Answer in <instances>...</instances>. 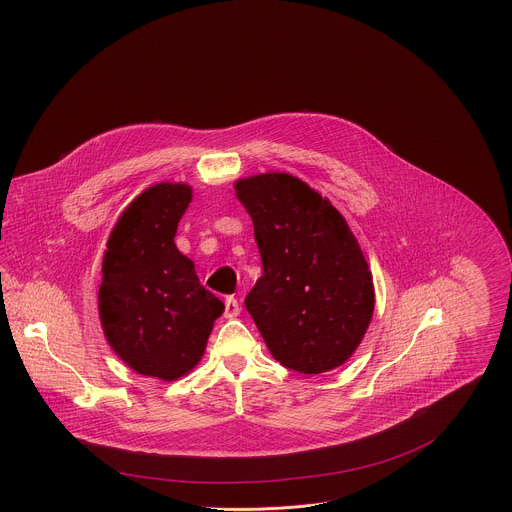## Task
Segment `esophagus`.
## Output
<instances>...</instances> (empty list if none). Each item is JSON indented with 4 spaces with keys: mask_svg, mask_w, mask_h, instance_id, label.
Masks as SVG:
<instances>
[{
    "mask_svg": "<svg viewBox=\"0 0 512 512\" xmlns=\"http://www.w3.org/2000/svg\"><path fill=\"white\" fill-rule=\"evenodd\" d=\"M223 305H225V310H223V316H225V318H235V316L241 312V307H239V303H237L235 297H227Z\"/></svg>",
    "mask_w": 512,
    "mask_h": 512,
    "instance_id": "esophagus-1",
    "label": "esophagus"
}]
</instances>
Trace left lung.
<instances>
[{"label": "left lung", "mask_w": 512, "mask_h": 512, "mask_svg": "<svg viewBox=\"0 0 512 512\" xmlns=\"http://www.w3.org/2000/svg\"><path fill=\"white\" fill-rule=\"evenodd\" d=\"M253 219L263 275L245 297L273 358L301 374L344 364L374 312V285L338 209L289 174L235 184Z\"/></svg>", "instance_id": "1"}]
</instances>
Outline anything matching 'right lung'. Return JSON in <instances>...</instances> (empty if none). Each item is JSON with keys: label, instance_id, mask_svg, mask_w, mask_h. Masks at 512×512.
<instances>
[{"label": "right lung", "instance_id": "1", "mask_svg": "<svg viewBox=\"0 0 512 512\" xmlns=\"http://www.w3.org/2000/svg\"><path fill=\"white\" fill-rule=\"evenodd\" d=\"M190 202L186 184L152 186L126 207L104 253L99 312L106 340L132 370L160 380H176L200 362L225 308L174 243Z\"/></svg>", "mask_w": 512, "mask_h": 512}]
</instances>
